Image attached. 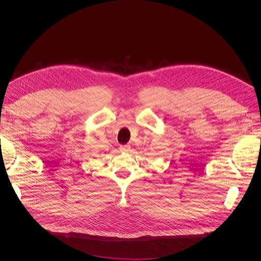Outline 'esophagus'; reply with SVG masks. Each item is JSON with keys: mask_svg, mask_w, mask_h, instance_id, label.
<instances>
[{"mask_svg": "<svg viewBox=\"0 0 261 261\" xmlns=\"http://www.w3.org/2000/svg\"><path fill=\"white\" fill-rule=\"evenodd\" d=\"M129 149H130L129 145H120V147H119V150L121 152H126Z\"/></svg>", "mask_w": 261, "mask_h": 261, "instance_id": "esophagus-1", "label": "esophagus"}]
</instances>
